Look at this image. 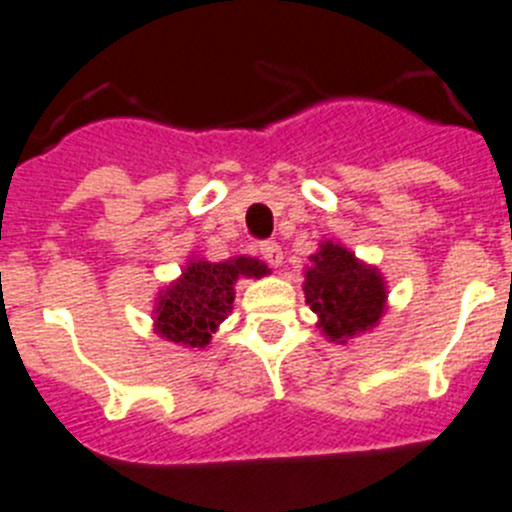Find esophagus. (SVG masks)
<instances>
[{
	"label": "esophagus",
	"instance_id": "34e87169",
	"mask_svg": "<svg viewBox=\"0 0 512 512\" xmlns=\"http://www.w3.org/2000/svg\"><path fill=\"white\" fill-rule=\"evenodd\" d=\"M260 255L267 265H273V267H278L280 262H283V250H280L278 242H262Z\"/></svg>",
	"mask_w": 512,
	"mask_h": 512
}]
</instances>
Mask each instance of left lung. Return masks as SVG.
Masks as SVG:
<instances>
[{"mask_svg": "<svg viewBox=\"0 0 512 512\" xmlns=\"http://www.w3.org/2000/svg\"><path fill=\"white\" fill-rule=\"evenodd\" d=\"M308 260L303 293L329 342L344 344L377 326L388 308V288L377 267L357 260L331 239L321 242Z\"/></svg>", "mask_w": 512, "mask_h": 512, "instance_id": "8db88e82", "label": "left lung"}]
</instances>
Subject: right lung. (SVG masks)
<instances>
[{
	"instance_id": "1",
	"label": "right lung",
	"mask_w": 512,
	"mask_h": 512,
	"mask_svg": "<svg viewBox=\"0 0 512 512\" xmlns=\"http://www.w3.org/2000/svg\"><path fill=\"white\" fill-rule=\"evenodd\" d=\"M270 275L265 262L255 257H232L227 262L188 260L183 275L160 290L155 301V331L165 342L204 349L211 334L232 313L234 283L239 278Z\"/></svg>"
}]
</instances>
